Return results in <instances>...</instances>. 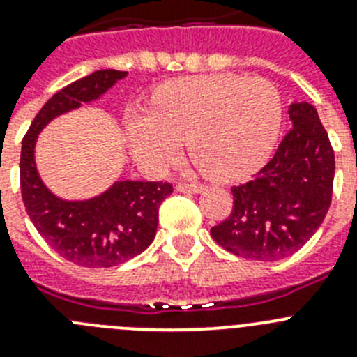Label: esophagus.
Instances as JSON below:
<instances>
[{
    "label": "esophagus",
    "instance_id": "34e87169",
    "mask_svg": "<svg viewBox=\"0 0 357 357\" xmlns=\"http://www.w3.org/2000/svg\"><path fill=\"white\" fill-rule=\"evenodd\" d=\"M202 190V184H188V182H178L176 184V191H181V193H200Z\"/></svg>",
    "mask_w": 357,
    "mask_h": 357
}]
</instances>
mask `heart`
Here are the masks:
<instances>
[{
  "label": "heart",
  "instance_id": "heart-1",
  "mask_svg": "<svg viewBox=\"0 0 357 357\" xmlns=\"http://www.w3.org/2000/svg\"><path fill=\"white\" fill-rule=\"evenodd\" d=\"M282 124V99L266 79L193 75L158 88L149 109H133L126 132L148 169L172 162L188 137L191 153L216 178L233 181L266 162Z\"/></svg>",
  "mask_w": 357,
  "mask_h": 357
}]
</instances>
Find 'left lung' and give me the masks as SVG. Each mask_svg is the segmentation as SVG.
Masks as SVG:
<instances>
[{
    "label": "left lung",
    "instance_id": "obj_1",
    "mask_svg": "<svg viewBox=\"0 0 357 357\" xmlns=\"http://www.w3.org/2000/svg\"><path fill=\"white\" fill-rule=\"evenodd\" d=\"M292 128L274 157L245 184L233 185V211L211 227L220 248L249 260L296 252L318 231L334 185V149L309 102L289 106Z\"/></svg>",
    "mask_w": 357,
    "mask_h": 357
}]
</instances>
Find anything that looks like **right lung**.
Wrapping results in <instances>:
<instances>
[{
	"instance_id": "add662e5",
	"label": "right lung",
	"mask_w": 357,
	"mask_h": 357,
	"mask_svg": "<svg viewBox=\"0 0 357 357\" xmlns=\"http://www.w3.org/2000/svg\"><path fill=\"white\" fill-rule=\"evenodd\" d=\"M128 72L97 70L50 97L21 144V197L30 220L54 251L81 267H114L141 255L153 242L158 208L173 193L169 182L119 181L99 197L63 200L43 184L33 148L52 119L99 99Z\"/></svg>"
}]
</instances>
